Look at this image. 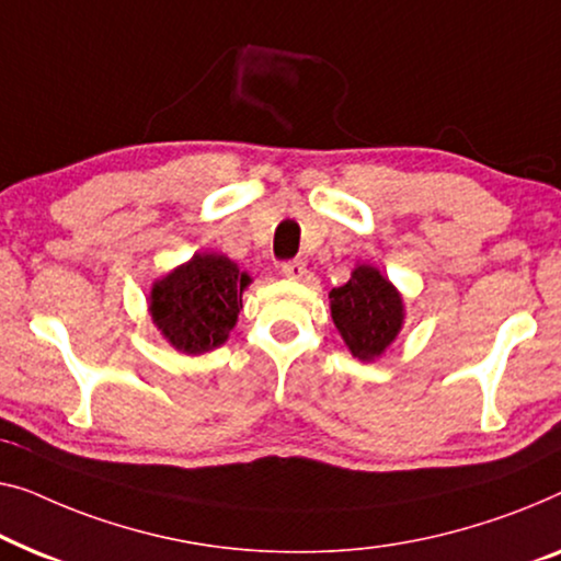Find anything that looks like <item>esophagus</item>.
<instances>
[{
  "instance_id": "esophagus-1",
  "label": "esophagus",
  "mask_w": 561,
  "mask_h": 561,
  "mask_svg": "<svg viewBox=\"0 0 561 561\" xmlns=\"http://www.w3.org/2000/svg\"><path fill=\"white\" fill-rule=\"evenodd\" d=\"M280 273L286 275V278H290V280H300L308 271H306V263L304 261H288V263L280 265Z\"/></svg>"
}]
</instances>
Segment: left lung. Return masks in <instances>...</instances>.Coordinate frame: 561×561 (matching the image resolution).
<instances>
[{
	"instance_id": "left-lung-1",
	"label": "left lung",
	"mask_w": 561,
	"mask_h": 561,
	"mask_svg": "<svg viewBox=\"0 0 561 561\" xmlns=\"http://www.w3.org/2000/svg\"><path fill=\"white\" fill-rule=\"evenodd\" d=\"M329 300L334 327L362 362L379 359L404 327L402 294L375 265H356L352 278L331 290Z\"/></svg>"
}]
</instances>
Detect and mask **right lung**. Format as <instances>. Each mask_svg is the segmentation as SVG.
I'll use <instances>...</instances> for the list:
<instances>
[{"label":"right lung","instance_id":"obj_1","mask_svg":"<svg viewBox=\"0 0 561 561\" xmlns=\"http://www.w3.org/2000/svg\"><path fill=\"white\" fill-rule=\"evenodd\" d=\"M253 278L222 253H194L153 280L149 313L176 352L197 356L222 346L238 323L242 290Z\"/></svg>","mask_w":561,"mask_h":561}]
</instances>
